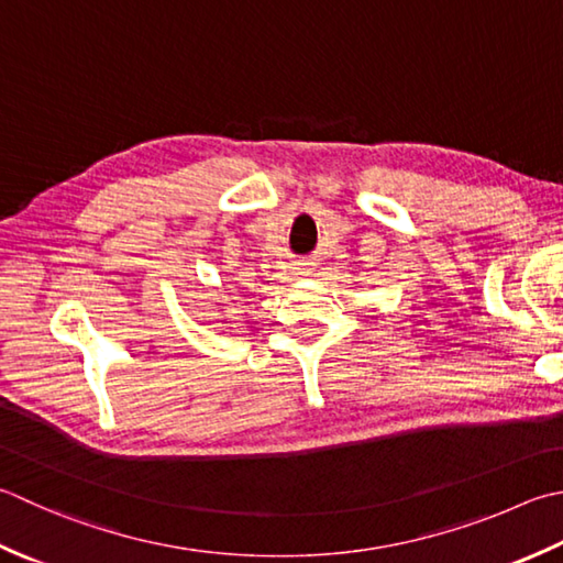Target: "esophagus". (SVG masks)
Instances as JSON below:
<instances>
[{
	"label": "esophagus",
	"instance_id": "obj_1",
	"mask_svg": "<svg viewBox=\"0 0 563 563\" xmlns=\"http://www.w3.org/2000/svg\"><path fill=\"white\" fill-rule=\"evenodd\" d=\"M312 273V263H295V275L297 278H305V275Z\"/></svg>",
	"mask_w": 563,
	"mask_h": 563
}]
</instances>
